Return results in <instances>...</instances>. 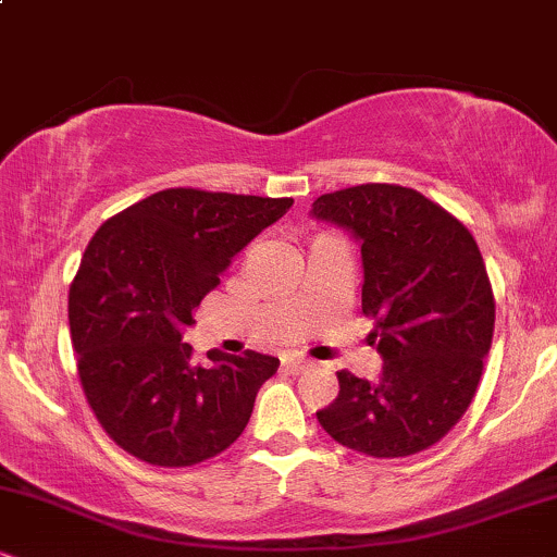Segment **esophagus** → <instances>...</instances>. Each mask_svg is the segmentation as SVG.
Listing matches in <instances>:
<instances>
[{
  "label": "esophagus",
  "mask_w": 557,
  "mask_h": 557,
  "mask_svg": "<svg viewBox=\"0 0 557 557\" xmlns=\"http://www.w3.org/2000/svg\"><path fill=\"white\" fill-rule=\"evenodd\" d=\"M311 367H314V363H311L309 359H287L285 361V369L290 374H304V372H309Z\"/></svg>",
  "instance_id": "obj_1"
}]
</instances>
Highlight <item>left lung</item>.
Here are the masks:
<instances>
[{"label": "left lung", "instance_id": "obj_1", "mask_svg": "<svg viewBox=\"0 0 557 557\" xmlns=\"http://www.w3.org/2000/svg\"><path fill=\"white\" fill-rule=\"evenodd\" d=\"M311 216L361 243V311L382 372H337L317 411L335 443L403 458L445 437L474 398L495 330V298L474 235L419 190L367 183L319 196Z\"/></svg>", "mask_w": 557, "mask_h": 557}]
</instances>
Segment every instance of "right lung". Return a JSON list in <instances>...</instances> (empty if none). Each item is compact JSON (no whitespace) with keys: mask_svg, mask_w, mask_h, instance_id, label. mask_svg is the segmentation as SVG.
Returning a JSON list of instances; mask_svg holds the SVG:
<instances>
[{"mask_svg":"<svg viewBox=\"0 0 557 557\" xmlns=\"http://www.w3.org/2000/svg\"><path fill=\"white\" fill-rule=\"evenodd\" d=\"M290 207L293 198L168 188L88 240L70 285V335L88 406L131 456L194 466L246 430L280 361L209 350V363H196L183 330L235 253Z\"/></svg>","mask_w":557,"mask_h":557,"instance_id":"1","label":"right lung"}]
</instances>
